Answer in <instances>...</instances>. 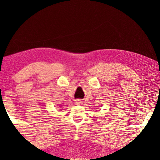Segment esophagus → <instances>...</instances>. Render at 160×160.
I'll use <instances>...</instances> for the list:
<instances>
[{
	"label": "esophagus",
	"mask_w": 160,
	"mask_h": 160,
	"mask_svg": "<svg viewBox=\"0 0 160 160\" xmlns=\"http://www.w3.org/2000/svg\"><path fill=\"white\" fill-rule=\"evenodd\" d=\"M75 103H76V104H81L82 103V100L80 99H76V100H75Z\"/></svg>",
	"instance_id": "1"
}]
</instances>
